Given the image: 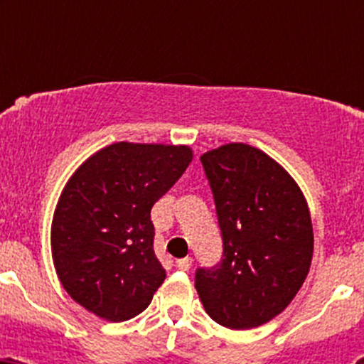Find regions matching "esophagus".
I'll list each match as a JSON object with an SVG mask.
<instances>
[{"instance_id":"esophagus-1","label":"esophagus","mask_w":364,"mask_h":364,"mask_svg":"<svg viewBox=\"0 0 364 364\" xmlns=\"http://www.w3.org/2000/svg\"><path fill=\"white\" fill-rule=\"evenodd\" d=\"M192 257H183V259H178L176 260V266H178V269L181 271H188L190 267H192Z\"/></svg>"}]
</instances>
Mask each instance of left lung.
I'll use <instances>...</instances> for the list:
<instances>
[{"label":"left lung","instance_id":"left-lung-1","mask_svg":"<svg viewBox=\"0 0 364 364\" xmlns=\"http://www.w3.org/2000/svg\"><path fill=\"white\" fill-rule=\"evenodd\" d=\"M222 230L223 255L196 271L204 310L218 324L250 329L294 299L310 271L314 229L289 172L260 149L232 142L200 156Z\"/></svg>","mask_w":364,"mask_h":364}]
</instances>
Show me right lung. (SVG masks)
Segmentation results:
<instances>
[{
    "instance_id": "1",
    "label": "right lung",
    "mask_w": 364,
    "mask_h": 364,
    "mask_svg": "<svg viewBox=\"0 0 364 364\" xmlns=\"http://www.w3.org/2000/svg\"><path fill=\"white\" fill-rule=\"evenodd\" d=\"M192 156L188 146L116 142L73 172L54 211L50 247L75 303L111 322L149 306L165 280L153 250L151 208Z\"/></svg>"
}]
</instances>
